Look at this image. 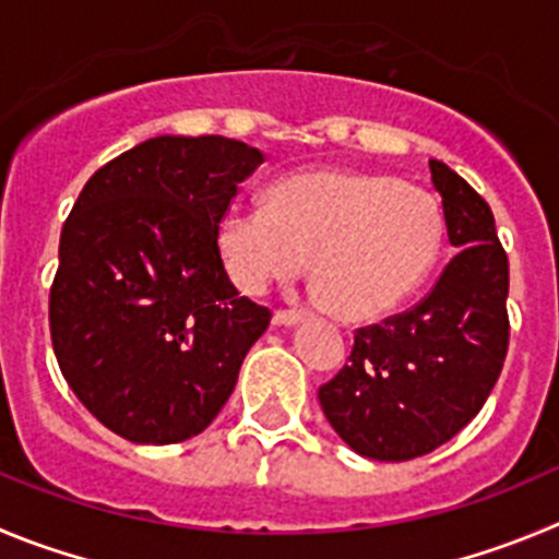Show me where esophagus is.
I'll use <instances>...</instances> for the list:
<instances>
[{
    "label": "esophagus",
    "mask_w": 559,
    "mask_h": 559,
    "mask_svg": "<svg viewBox=\"0 0 559 559\" xmlns=\"http://www.w3.org/2000/svg\"><path fill=\"white\" fill-rule=\"evenodd\" d=\"M300 320H306V314L304 311H295V309H289V311H275V317H273V322L275 325H284V328H292V325H297V322Z\"/></svg>",
    "instance_id": "34e87169"
}]
</instances>
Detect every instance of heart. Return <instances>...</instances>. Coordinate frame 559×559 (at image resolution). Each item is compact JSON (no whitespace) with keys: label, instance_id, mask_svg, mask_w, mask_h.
Instances as JSON below:
<instances>
[{"label":"heart","instance_id":"b5f03b06","mask_svg":"<svg viewBox=\"0 0 559 559\" xmlns=\"http://www.w3.org/2000/svg\"><path fill=\"white\" fill-rule=\"evenodd\" d=\"M444 248L436 195L397 176L297 170L267 203H234L217 221V250L234 284L262 295L309 264L317 295L344 320H374L405 304Z\"/></svg>","mask_w":559,"mask_h":559}]
</instances>
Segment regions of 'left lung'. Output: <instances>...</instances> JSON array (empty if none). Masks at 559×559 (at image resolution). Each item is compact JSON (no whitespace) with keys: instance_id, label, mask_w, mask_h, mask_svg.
Instances as JSON below:
<instances>
[{"instance_id":"obj_1","label":"left lung","mask_w":559,"mask_h":559,"mask_svg":"<svg viewBox=\"0 0 559 559\" xmlns=\"http://www.w3.org/2000/svg\"><path fill=\"white\" fill-rule=\"evenodd\" d=\"M430 176L455 259L419 306L356 331L344 369L320 389L338 438L372 461L447 444L479 414L508 356V253L491 206L444 162L430 159Z\"/></svg>"}]
</instances>
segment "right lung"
I'll list each match as a JSON object with an SVG mask.
<instances>
[{"label": "right lung", "instance_id": "add662e5", "mask_svg": "<svg viewBox=\"0 0 559 559\" xmlns=\"http://www.w3.org/2000/svg\"><path fill=\"white\" fill-rule=\"evenodd\" d=\"M264 162L231 138L159 134L87 179L60 234L49 325L80 403L132 444L206 430L270 311L239 297L217 221Z\"/></svg>", "mask_w": 559, "mask_h": 559}]
</instances>
